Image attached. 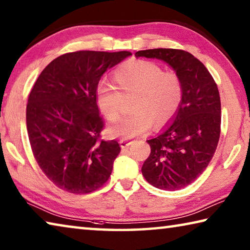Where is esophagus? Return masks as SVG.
<instances>
[{
    "mask_svg": "<svg viewBox=\"0 0 250 250\" xmlns=\"http://www.w3.org/2000/svg\"><path fill=\"white\" fill-rule=\"evenodd\" d=\"M119 143H120L121 149H128V147L132 145V141H128L125 140V139H122V140L119 141Z\"/></svg>",
    "mask_w": 250,
    "mask_h": 250,
    "instance_id": "34e87169",
    "label": "esophagus"
}]
</instances>
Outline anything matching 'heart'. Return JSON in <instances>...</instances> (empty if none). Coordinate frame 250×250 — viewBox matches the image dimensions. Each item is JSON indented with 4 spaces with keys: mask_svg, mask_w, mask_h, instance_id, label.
I'll use <instances>...</instances> for the list:
<instances>
[{
    "mask_svg": "<svg viewBox=\"0 0 250 250\" xmlns=\"http://www.w3.org/2000/svg\"><path fill=\"white\" fill-rule=\"evenodd\" d=\"M115 84L101 83L96 89V104L105 119L115 121L120 115L124 98L132 96L130 111L109 128L113 137L133 138L167 125L176 116L183 100L180 76L164 71L147 61H131L113 73Z\"/></svg>",
    "mask_w": 250,
    "mask_h": 250,
    "instance_id": "heart-1",
    "label": "heart"
}]
</instances>
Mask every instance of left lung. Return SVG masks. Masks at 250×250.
Returning a JSON list of instances; mask_svg holds the SVG:
<instances>
[{
	"label": "left lung",
	"mask_w": 250,
	"mask_h": 250,
	"mask_svg": "<svg viewBox=\"0 0 250 250\" xmlns=\"http://www.w3.org/2000/svg\"><path fill=\"white\" fill-rule=\"evenodd\" d=\"M135 57L166 62L183 83V100L173 124L146 140L151 153L141 168L154 188H183L205 171L216 151L222 119L217 84L204 64L185 50L146 49L135 53Z\"/></svg>",
	"instance_id": "left-lung-1"
}]
</instances>
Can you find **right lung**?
I'll return each instance as SVG.
<instances>
[{
	"instance_id": "add662e5",
	"label": "right lung",
	"mask_w": 250,
	"mask_h": 250,
	"mask_svg": "<svg viewBox=\"0 0 250 250\" xmlns=\"http://www.w3.org/2000/svg\"><path fill=\"white\" fill-rule=\"evenodd\" d=\"M131 53L79 50L55 58L45 67L28 96L26 126L41 170L73 194L100 188L120 153L116 140H101L104 120L96 89L107 69Z\"/></svg>"
}]
</instances>
